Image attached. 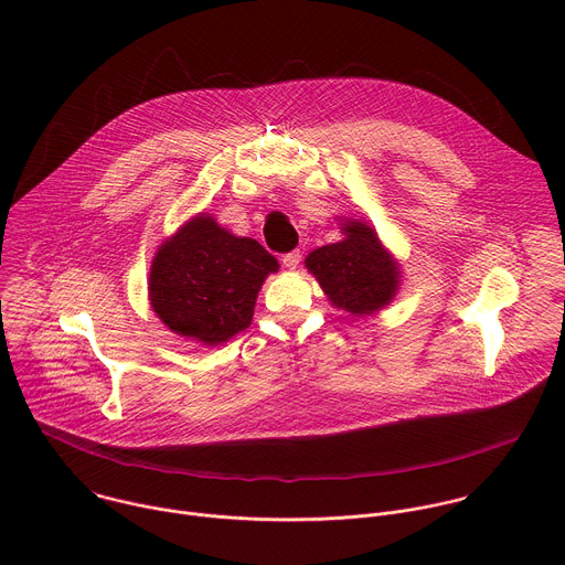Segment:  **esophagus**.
Wrapping results in <instances>:
<instances>
[{
	"label": "esophagus",
	"instance_id": "34e87169",
	"mask_svg": "<svg viewBox=\"0 0 565 565\" xmlns=\"http://www.w3.org/2000/svg\"><path fill=\"white\" fill-rule=\"evenodd\" d=\"M299 262H301V255H299V250H292V253H286L284 257H281V264L288 268V270H295L297 266H299Z\"/></svg>",
	"mask_w": 565,
	"mask_h": 565
}]
</instances>
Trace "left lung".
Wrapping results in <instances>:
<instances>
[{
    "label": "left lung",
    "instance_id": "obj_1",
    "mask_svg": "<svg viewBox=\"0 0 565 565\" xmlns=\"http://www.w3.org/2000/svg\"><path fill=\"white\" fill-rule=\"evenodd\" d=\"M342 221V241L308 253L303 264L335 308L366 317L397 295L399 264L382 246L371 223L347 216Z\"/></svg>",
    "mask_w": 565,
    "mask_h": 565
}]
</instances>
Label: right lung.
I'll use <instances>...</instances> for the list:
<instances>
[{
    "label": "right lung",
    "mask_w": 565,
    "mask_h": 565,
    "mask_svg": "<svg viewBox=\"0 0 565 565\" xmlns=\"http://www.w3.org/2000/svg\"><path fill=\"white\" fill-rule=\"evenodd\" d=\"M279 262L250 236L199 212L158 246L147 290L151 310L188 340L218 347L246 331L259 290Z\"/></svg>",
    "instance_id": "1"
}]
</instances>
